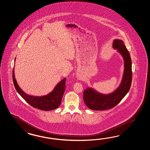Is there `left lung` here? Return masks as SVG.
Listing matches in <instances>:
<instances>
[{
  "mask_svg": "<svg viewBox=\"0 0 150 150\" xmlns=\"http://www.w3.org/2000/svg\"><path fill=\"white\" fill-rule=\"evenodd\" d=\"M112 47L117 49L124 59L125 70L121 83L114 92L109 94H103L91 88L84 90L83 101L90 109L104 110L114 107L126 96L130 88L132 82V62L130 54L124 42L121 40H115Z\"/></svg>",
  "mask_w": 150,
  "mask_h": 150,
  "instance_id": "left-lung-1",
  "label": "left lung"
}]
</instances>
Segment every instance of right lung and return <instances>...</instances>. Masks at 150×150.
<instances>
[{"label":"right lung","mask_w":150,"mask_h":150,"mask_svg":"<svg viewBox=\"0 0 150 150\" xmlns=\"http://www.w3.org/2000/svg\"><path fill=\"white\" fill-rule=\"evenodd\" d=\"M12 76L14 85L16 91L22 96L23 99L33 107L42 110L48 111L57 108L61 105V101L66 87L65 81L67 79L65 78L62 80L54 87V90L48 95L42 96H34L25 94L20 88L15 78L14 69Z\"/></svg>","instance_id":"obj_1"}]
</instances>
